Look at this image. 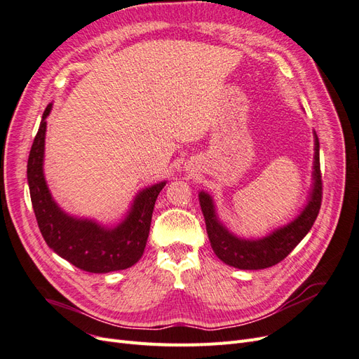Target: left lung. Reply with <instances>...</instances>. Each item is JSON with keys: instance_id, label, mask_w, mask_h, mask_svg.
<instances>
[{"instance_id": "1", "label": "left lung", "mask_w": 359, "mask_h": 359, "mask_svg": "<svg viewBox=\"0 0 359 359\" xmlns=\"http://www.w3.org/2000/svg\"><path fill=\"white\" fill-rule=\"evenodd\" d=\"M314 149H316L314 151L313 173L314 187L306 210L301 212L297 220L281 227V229H277L262 240H240V238L229 233V231L217 220L211 198L203 191L199 193L206 232H208L210 243L217 257L222 259L224 264L240 269H264L281 262L301 243L302 238L311 229L322 205V173L318 136L316 142H314Z\"/></svg>"}]
</instances>
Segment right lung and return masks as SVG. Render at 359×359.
Returning <instances> with one entry per match:
<instances>
[{
	"instance_id": "obj_1",
	"label": "right lung",
	"mask_w": 359,
	"mask_h": 359,
	"mask_svg": "<svg viewBox=\"0 0 359 359\" xmlns=\"http://www.w3.org/2000/svg\"><path fill=\"white\" fill-rule=\"evenodd\" d=\"M50 107L52 104H48L43 112L27 166L31 203L39 229L53 252L86 273L103 274L130 268L144 255L156 199L166 182L140 191L127 219L115 229H104L94 222L73 219L62 212L53 202L43 177L46 116Z\"/></svg>"
}]
</instances>
